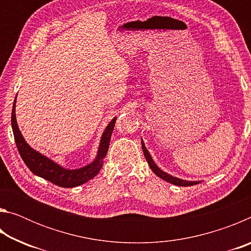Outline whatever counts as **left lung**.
Listing matches in <instances>:
<instances>
[{"label":"left lung","mask_w":251,"mask_h":251,"mask_svg":"<svg viewBox=\"0 0 251 251\" xmlns=\"http://www.w3.org/2000/svg\"><path fill=\"white\" fill-rule=\"evenodd\" d=\"M142 148H143V151H144V155H145V158L147 160L148 165H150V167L152 172H154L157 176H158L159 178H161V179L166 180L168 182H171V184H174V185H177V186H193V185H196L198 184L199 181H187V180H182V179H179V178H176V177H173L171 175H168V174L164 173L163 171H160V169L156 166V164L154 163V160H152V158L150 155V152H148V151L146 150L145 147V144L143 143L142 141Z\"/></svg>","instance_id":"obj_1"}]
</instances>
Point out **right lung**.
I'll list each match as a JSON object with an SVG mask.
<instances>
[{"instance_id": "right-lung-1", "label": "right lung", "mask_w": 251, "mask_h": 251, "mask_svg": "<svg viewBox=\"0 0 251 251\" xmlns=\"http://www.w3.org/2000/svg\"><path fill=\"white\" fill-rule=\"evenodd\" d=\"M15 100L13 104V109H12L11 117L12 128H13L16 147H18L20 155L29 171L33 174H35V175L50 181L52 184H55L59 187H64V188H71V187L82 185L87 180L94 178L99 174L101 166H103V159L105 158L106 154H107L110 136H112L114 126H115L116 117L109 123L108 126L106 127L103 136H101L97 158L91 165H87V166L79 169H72L71 171V169H65L61 167L56 163H54L53 160L49 159L48 157L40 154L39 151H34L33 148L27 145L19 129L18 123H16Z\"/></svg>"}]
</instances>
